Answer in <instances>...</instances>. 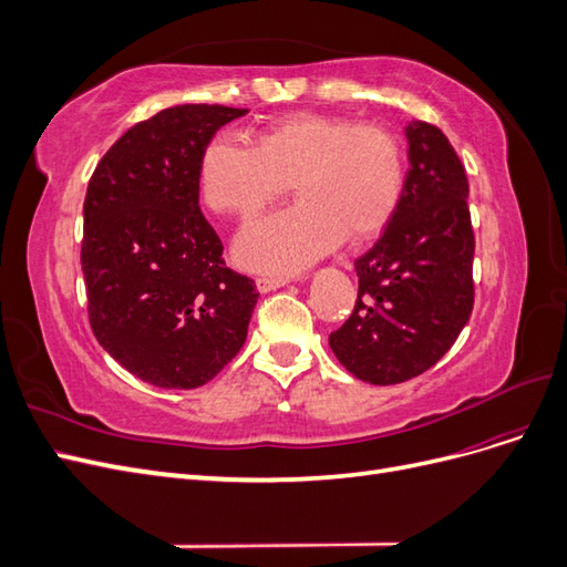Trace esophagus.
Listing matches in <instances>:
<instances>
[{
    "mask_svg": "<svg viewBox=\"0 0 567 567\" xmlns=\"http://www.w3.org/2000/svg\"><path fill=\"white\" fill-rule=\"evenodd\" d=\"M288 281H290L288 277H260L255 281V286H257V290H260V293H269V290H277V288L286 286Z\"/></svg>",
    "mask_w": 567,
    "mask_h": 567,
    "instance_id": "esophagus-1",
    "label": "esophagus"
}]
</instances>
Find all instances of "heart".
Returning a JSON list of instances; mask_svg holds the SVG:
<instances>
[{"label": "heart", "mask_w": 567, "mask_h": 567, "mask_svg": "<svg viewBox=\"0 0 567 567\" xmlns=\"http://www.w3.org/2000/svg\"><path fill=\"white\" fill-rule=\"evenodd\" d=\"M293 182L298 203L255 217L236 236V260L255 271L293 274L346 236L379 234L404 192V153L381 127L300 113L269 125L257 146L219 132L203 148L200 198L210 210L250 217Z\"/></svg>", "instance_id": "1"}]
</instances>
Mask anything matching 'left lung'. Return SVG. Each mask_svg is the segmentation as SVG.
<instances>
[{"label": "left lung", "mask_w": 567, "mask_h": 567, "mask_svg": "<svg viewBox=\"0 0 567 567\" xmlns=\"http://www.w3.org/2000/svg\"><path fill=\"white\" fill-rule=\"evenodd\" d=\"M404 134L400 205L379 244L354 260V312L329 336L338 362L371 385L404 383L437 364L473 312L466 169L435 125L411 120Z\"/></svg>", "instance_id": "left-lung-1"}]
</instances>
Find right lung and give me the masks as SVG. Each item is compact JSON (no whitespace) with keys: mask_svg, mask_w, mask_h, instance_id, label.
<instances>
[{"mask_svg":"<svg viewBox=\"0 0 567 567\" xmlns=\"http://www.w3.org/2000/svg\"><path fill=\"white\" fill-rule=\"evenodd\" d=\"M246 109L184 104L130 127L84 198L92 331L120 367L165 390L200 388L244 348L260 293L221 260L198 208V165Z\"/></svg>","mask_w":567,"mask_h":567,"instance_id":"obj_1","label":"right lung"}]
</instances>
